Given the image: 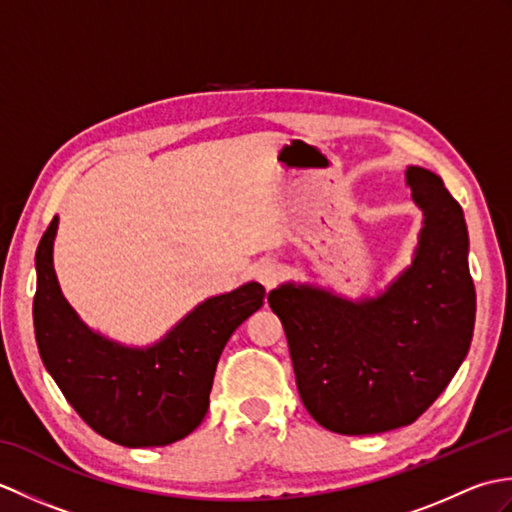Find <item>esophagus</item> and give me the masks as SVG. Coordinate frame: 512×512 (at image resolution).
<instances>
[{
    "label": "esophagus",
    "instance_id": "esophagus-1",
    "mask_svg": "<svg viewBox=\"0 0 512 512\" xmlns=\"http://www.w3.org/2000/svg\"><path fill=\"white\" fill-rule=\"evenodd\" d=\"M253 275H255V279L264 288H273L277 284V279H279V268H277L275 262H270V259H266V262H259L253 268Z\"/></svg>",
    "mask_w": 512,
    "mask_h": 512
}]
</instances>
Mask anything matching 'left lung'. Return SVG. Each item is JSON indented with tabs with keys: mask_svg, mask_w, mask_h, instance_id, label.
Segmentation results:
<instances>
[{
	"mask_svg": "<svg viewBox=\"0 0 512 512\" xmlns=\"http://www.w3.org/2000/svg\"><path fill=\"white\" fill-rule=\"evenodd\" d=\"M407 182L424 228L411 268L383 297L350 303L290 284L268 295L303 405L343 436L418 420L471 347L475 286L462 206L427 169L409 167Z\"/></svg>",
	"mask_w": 512,
	"mask_h": 512,
	"instance_id": "1",
	"label": "left lung"
}]
</instances>
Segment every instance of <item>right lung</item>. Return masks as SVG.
<instances>
[{"mask_svg":"<svg viewBox=\"0 0 512 512\" xmlns=\"http://www.w3.org/2000/svg\"><path fill=\"white\" fill-rule=\"evenodd\" d=\"M57 217L37 246L35 339L54 383L83 422L123 447H165L198 427L209 409L217 361L231 334L264 306V286L211 297L147 350L90 332L63 299L52 268Z\"/></svg>","mask_w":512,"mask_h":512,"instance_id":"right-lung-1","label":"right lung"}]
</instances>
